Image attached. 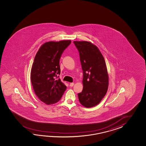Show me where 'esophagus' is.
<instances>
[{
    "mask_svg": "<svg viewBox=\"0 0 146 146\" xmlns=\"http://www.w3.org/2000/svg\"><path fill=\"white\" fill-rule=\"evenodd\" d=\"M69 86H70V87H73V86H74V82L70 83V84H69Z\"/></svg>",
    "mask_w": 146,
    "mask_h": 146,
    "instance_id": "esophagus-1",
    "label": "esophagus"
}]
</instances>
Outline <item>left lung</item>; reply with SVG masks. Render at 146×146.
I'll use <instances>...</instances> for the list:
<instances>
[{"label": "left lung", "mask_w": 146, "mask_h": 146, "mask_svg": "<svg viewBox=\"0 0 146 146\" xmlns=\"http://www.w3.org/2000/svg\"><path fill=\"white\" fill-rule=\"evenodd\" d=\"M79 53L83 70L82 91L78 94L81 105L96 106L106 96L109 86V75L102 54L94 44L87 41H74Z\"/></svg>", "instance_id": "obj_1"}]
</instances>
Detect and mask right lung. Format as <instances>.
Segmentation results:
<instances>
[{
  "label": "right lung",
  "mask_w": 146,
  "mask_h": 146,
  "mask_svg": "<svg viewBox=\"0 0 146 146\" xmlns=\"http://www.w3.org/2000/svg\"><path fill=\"white\" fill-rule=\"evenodd\" d=\"M71 40L50 41L43 44L34 57L31 80L34 92L42 102L50 105L58 102L67 87L57 74H60L59 60Z\"/></svg>",
  "instance_id": "right-lung-1"
}]
</instances>
